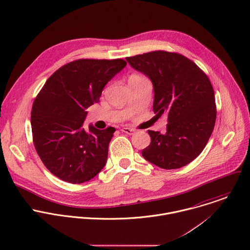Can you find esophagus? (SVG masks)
Segmentation results:
<instances>
[{
  "label": "esophagus",
  "mask_w": 250,
  "mask_h": 250,
  "mask_svg": "<svg viewBox=\"0 0 250 250\" xmlns=\"http://www.w3.org/2000/svg\"><path fill=\"white\" fill-rule=\"evenodd\" d=\"M121 131H122V132H125V133H126V134H129V135H131V134H133V133L135 132L134 129L129 128V127H123V128H121Z\"/></svg>",
  "instance_id": "1"
}]
</instances>
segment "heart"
I'll list each match as a JSON object with an SVG mask.
<instances>
[{
  "mask_svg": "<svg viewBox=\"0 0 250 250\" xmlns=\"http://www.w3.org/2000/svg\"><path fill=\"white\" fill-rule=\"evenodd\" d=\"M142 79H145V78H143V77H141L139 75H131L128 80H142Z\"/></svg>",
  "mask_w": 250,
  "mask_h": 250,
  "instance_id": "heart-1",
  "label": "heart"
}]
</instances>
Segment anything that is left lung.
<instances>
[{
  "mask_svg": "<svg viewBox=\"0 0 250 250\" xmlns=\"http://www.w3.org/2000/svg\"><path fill=\"white\" fill-rule=\"evenodd\" d=\"M135 70L150 78L153 112L167 116L166 132L148 130L150 144L143 157L162 169H178L195 159L214 127L216 107L208 76L187 57L153 51L125 58Z\"/></svg>",
  "mask_w": 250,
  "mask_h": 250,
  "instance_id": "obj_1",
  "label": "left lung"
}]
</instances>
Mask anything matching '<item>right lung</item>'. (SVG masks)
Returning a JSON list of instances; mask_svg holds the SVG:
<instances>
[{"mask_svg":"<svg viewBox=\"0 0 250 250\" xmlns=\"http://www.w3.org/2000/svg\"><path fill=\"white\" fill-rule=\"evenodd\" d=\"M125 61L81 59L55 71L34 101L31 125L34 145L53 175L70 184L96 177L105 166L112 126L83 127L86 109L100 101L105 85Z\"/></svg>","mask_w":250,"mask_h":250,"instance_id":"right-lung-1","label":"right lung"}]
</instances>
